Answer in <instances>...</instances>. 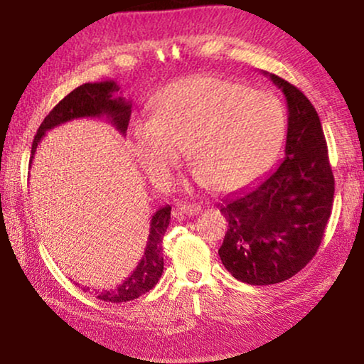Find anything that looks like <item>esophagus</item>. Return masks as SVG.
Instances as JSON below:
<instances>
[{"label": "esophagus", "instance_id": "1", "mask_svg": "<svg viewBox=\"0 0 364 364\" xmlns=\"http://www.w3.org/2000/svg\"><path fill=\"white\" fill-rule=\"evenodd\" d=\"M200 210L202 208L198 205H193V203H177V213H181V215H197V213H200Z\"/></svg>", "mask_w": 364, "mask_h": 364}]
</instances>
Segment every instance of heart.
Returning a JSON list of instances; mask_svg holds the SVG:
<instances>
[{
  "instance_id": "1",
  "label": "heart",
  "mask_w": 364,
  "mask_h": 364,
  "mask_svg": "<svg viewBox=\"0 0 364 364\" xmlns=\"http://www.w3.org/2000/svg\"><path fill=\"white\" fill-rule=\"evenodd\" d=\"M285 129V107L275 94L200 74L162 89L154 117L134 122L129 136L139 162L159 186L168 182L187 147L198 183L235 191L270 166Z\"/></svg>"
}]
</instances>
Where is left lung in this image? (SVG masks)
<instances>
[{"mask_svg": "<svg viewBox=\"0 0 364 364\" xmlns=\"http://www.w3.org/2000/svg\"><path fill=\"white\" fill-rule=\"evenodd\" d=\"M285 94V159L255 186L223 198L228 228L218 255L237 280L273 285L315 257L331 215L335 177L320 117L300 89L265 73Z\"/></svg>", "mask_w": 364, "mask_h": 364, "instance_id": "left-lung-1", "label": "left lung"}]
</instances>
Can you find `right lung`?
Returning <instances> with one entry per match:
<instances>
[{
	"label": "right lung",
	"instance_id": "add662e5",
	"mask_svg": "<svg viewBox=\"0 0 364 364\" xmlns=\"http://www.w3.org/2000/svg\"><path fill=\"white\" fill-rule=\"evenodd\" d=\"M117 91L119 86L116 82L104 81L86 82L74 89L73 92H69L63 101H59V104L54 106L53 111L44 117L41 126H39L33 141L31 162L44 134L64 122L73 121V119L107 117L112 126L124 136L127 131L129 119H131V102L124 97H114V92ZM31 162H29V167H31ZM168 222H171V205H164L151 218V232H149L146 250H144V255L141 262L137 263L136 270L114 290L96 291L99 300L109 303L131 301L157 285L164 272L162 238L168 227ZM87 290H91V288L84 287V291Z\"/></svg>",
	"mask_w": 364,
	"mask_h": 364
}]
</instances>
